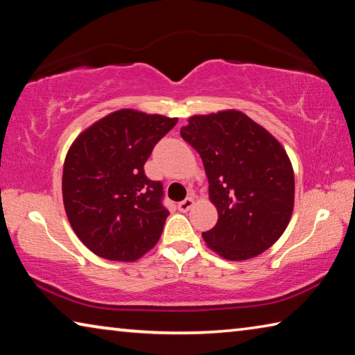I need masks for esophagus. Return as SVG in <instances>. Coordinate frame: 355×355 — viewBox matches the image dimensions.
Segmentation results:
<instances>
[{"mask_svg":"<svg viewBox=\"0 0 355 355\" xmlns=\"http://www.w3.org/2000/svg\"><path fill=\"white\" fill-rule=\"evenodd\" d=\"M194 205V197H186L184 200H182L178 203V209L180 211H183V213H186V211H189V208Z\"/></svg>","mask_w":355,"mask_h":355,"instance_id":"34e87169","label":"esophagus"}]
</instances>
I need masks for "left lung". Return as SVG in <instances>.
I'll use <instances>...</instances> for the list:
<instances>
[{"label": "left lung", "instance_id": "8db88e82", "mask_svg": "<svg viewBox=\"0 0 355 355\" xmlns=\"http://www.w3.org/2000/svg\"><path fill=\"white\" fill-rule=\"evenodd\" d=\"M205 166L218 222L203 239L230 261L263 254L284 235L294 208V172L285 148L236 110L192 116L180 130Z\"/></svg>", "mask_w": 355, "mask_h": 355}]
</instances>
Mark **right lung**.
Masks as SVG:
<instances>
[{
	"mask_svg": "<svg viewBox=\"0 0 355 355\" xmlns=\"http://www.w3.org/2000/svg\"><path fill=\"white\" fill-rule=\"evenodd\" d=\"M177 117L119 110L86 128L64 161L62 199L71 228L105 260L136 261L155 248L169 211L163 184L144 164Z\"/></svg>",
	"mask_w": 355,
	"mask_h": 355,
	"instance_id": "add662e5",
	"label": "right lung"
}]
</instances>
